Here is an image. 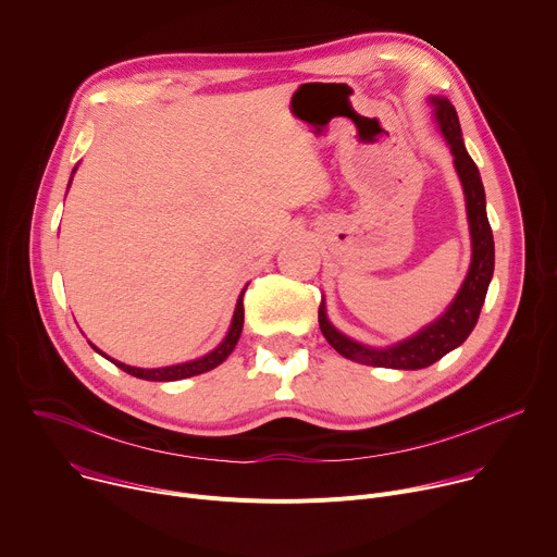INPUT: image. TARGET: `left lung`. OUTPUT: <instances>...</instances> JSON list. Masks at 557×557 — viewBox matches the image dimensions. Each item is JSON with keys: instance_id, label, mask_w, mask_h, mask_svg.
Wrapping results in <instances>:
<instances>
[{"instance_id": "1", "label": "left lung", "mask_w": 557, "mask_h": 557, "mask_svg": "<svg viewBox=\"0 0 557 557\" xmlns=\"http://www.w3.org/2000/svg\"><path fill=\"white\" fill-rule=\"evenodd\" d=\"M430 104L434 107V119L455 157V168L463 185L468 226H470V239H472L470 269L459 293L455 295V300L446 309V313H441L432 324L423 326L419 333H414V336L385 349L367 347L347 338L345 333H341L329 322L324 298H322L318 309V322H320L322 336L341 356L360 364L387 367V369H423L434 364L436 360H441L443 356L463 345V341L470 336V331L479 320L481 307H484L488 284L493 280L495 242H493V231L486 214L484 183H481L474 161L466 152L459 116L453 102L448 98L432 96Z\"/></svg>"}]
</instances>
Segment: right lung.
I'll list each match as a JSON object with an SVG mask.
<instances>
[{
    "label": "right lung",
    "instance_id": "obj_1",
    "mask_svg": "<svg viewBox=\"0 0 557 557\" xmlns=\"http://www.w3.org/2000/svg\"><path fill=\"white\" fill-rule=\"evenodd\" d=\"M73 172H76V170H73ZM69 183H71V181H69ZM244 290H246V288H244ZM244 290L239 293V300H237L235 315H233V322H231V329H228V333H226V338L221 341V345L214 347L210 354H206V356H201V358H197V360L181 362V364H170V367H157V369H140V367H132V364H125V362H119V360H114V358H109V356L102 354L96 345H91V343H89V345L94 347V351H98L100 356H104L107 360H111L116 367H121L123 372H127L129 376L143 379V381L168 383V381H181V379L199 376V374H203V372H210V369H214L216 364H221V362H224V360L233 354V349H235V345H237V341H239V336H242V329H244Z\"/></svg>",
    "mask_w": 557,
    "mask_h": 557
}]
</instances>
